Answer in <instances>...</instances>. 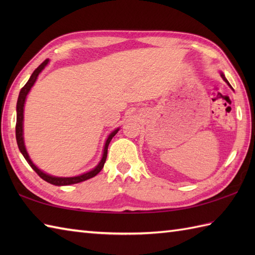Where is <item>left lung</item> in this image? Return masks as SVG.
Instances as JSON below:
<instances>
[{
  "label": "left lung",
  "instance_id": "obj_1",
  "mask_svg": "<svg viewBox=\"0 0 255 255\" xmlns=\"http://www.w3.org/2000/svg\"><path fill=\"white\" fill-rule=\"evenodd\" d=\"M220 77H221V78H223V80H224V81H225V82H226V83H227V84H228V85H229V86H230V88H231V89H232V86H231V85H230V83H229V82H228V80H227V79H226V77H225V74H224V73H223V72H221V71H220ZM232 90H234V89H232Z\"/></svg>",
  "mask_w": 255,
  "mask_h": 255
}]
</instances>
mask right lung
<instances>
[{"label":"right lung","mask_w":255,"mask_h":255,"mask_svg":"<svg viewBox=\"0 0 255 255\" xmlns=\"http://www.w3.org/2000/svg\"><path fill=\"white\" fill-rule=\"evenodd\" d=\"M49 63V59H47L44 62H42L39 67H38L32 74L30 75L29 80L27 81V83L24 85V88L20 90L19 92V95H18V100H17V105H16V141H17V145H18V149L20 151V153L24 155L25 160L27 161V163H28L31 169L34 170L38 175H39L42 180L52 184V185H56V186H66V185H71V184H77L80 182H83L89 180V178L94 177L95 175L99 174L101 172V170L103 169V166L105 164V161L107 158V149H108V144H110L111 140L113 139V137L115 136V134L118 132L119 130V127L116 128L115 130H113L110 134H108V137L105 141V145H104V150H103V155H102V159L99 162V164H97L94 169H92L89 172H85L83 174H80L77 176H69V177H63V176H55V175H50L48 174V173L41 171L39 167H37V165H35L34 162L31 161V159L29 158V154L27 152L26 147H25V142H24V106H25V102L27 99V95L30 92L32 85L35 84V82L37 81L38 75H39L42 70H44L47 64Z\"/></svg>","instance_id":"1"}]
</instances>
